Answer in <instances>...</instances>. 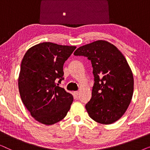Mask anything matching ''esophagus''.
Returning <instances> with one entry per match:
<instances>
[{
	"label": "esophagus",
	"instance_id": "1",
	"mask_svg": "<svg viewBox=\"0 0 150 150\" xmlns=\"http://www.w3.org/2000/svg\"><path fill=\"white\" fill-rule=\"evenodd\" d=\"M74 94L75 96H78L79 94V91H74Z\"/></svg>",
	"mask_w": 150,
	"mask_h": 150
}]
</instances>
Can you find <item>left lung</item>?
Segmentation results:
<instances>
[{"label": "left lung", "instance_id": "left-lung-1", "mask_svg": "<svg viewBox=\"0 0 150 150\" xmlns=\"http://www.w3.org/2000/svg\"><path fill=\"white\" fill-rule=\"evenodd\" d=\"M74 54L87 57L93 67L91 98L85 105L90 117L102 124L120 120L130 103L134 90L132 70L124 55L104 40L79 47Z\"/></svg>", "mask_w": 150, "mask_h": 150}]
</instances>
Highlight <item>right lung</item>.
Segmentation results:
<instances>
[{"label":"right lung","instance_id":"right-lung-1","mask_svg":"<svg viewBox=\"0 0 150 150\" xmlns=\"http://www.w3.org/2000/svg\"><path fill=\"white\" fill-rule=\"evenodd\" d=\"M76 48L51 42L31 47L22 59L18 88L22 102L35 120L52 125L66 116L73 96L56 82L63 78V64Z\"/></svg>","mask_w":150,"mask_h":150}]
</instances>
